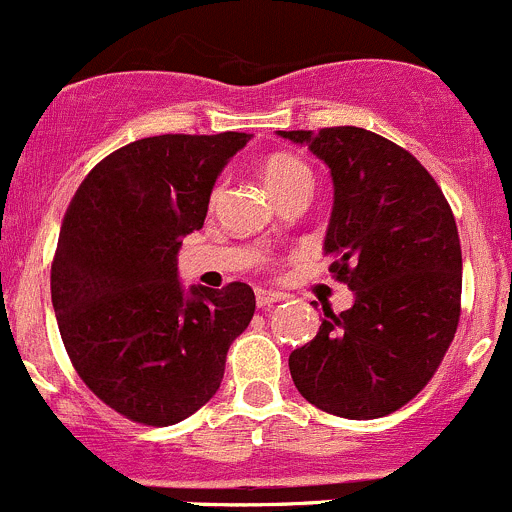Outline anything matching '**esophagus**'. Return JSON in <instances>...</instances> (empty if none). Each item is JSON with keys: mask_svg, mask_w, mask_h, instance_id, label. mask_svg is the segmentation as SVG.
I'll return each instance as SVG.
<instances>
[{"mask_svg": "<svg viewBox=\"0 0 512 512\" xmlns=\"http://www.w3.org/2000/svg\"><path fill=\"white\" fill-rule=\"evenodd\" d=\"M278 301H283L281 293L266 291V288H256V306L258 308H268V306H273V303H278Z\"/></svg>", "mask_w": 512, "mask_h": 512, "instance_id": "obj_1", "label": "esophagus"}]
</instances>
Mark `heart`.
Returning <instances> with one entry per match:
<instances>
[{"mask_svg":"<svg viewBox=\"0 0 512 512\" xmlns=\"http://www.w3.org/2000/svg\"><path fill=\"white\" fill-rule=\"evenodd\" d=\"M263 179H266L268 189L273 191L276 199L291 194L296 189H311L313 186V174L306 164H303L298 156L291 154H273L271 159H266L263 164ZM224 194V186H216L214 194H211V204L221 199Z\"/></svg>","mask_w":512,"mask_h":512,"instance_id":"1","label":"heart"}]
</instances>
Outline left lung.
<instances>
[{
  "label": "left lung",
  "mask_w": 512,
  "mask_h": 512,
  "mask_svg": "<svg viewBox=\"0 0 512 512\" xmlns=\"http://www.w3.org/2000/svg\"><path fill=\"white\" fill-rule=\"evenodd\" d=\"M331 169L328 271L356 301L323 308L316 338L288 356L298 393L371 421L406 406L438 371L460 321L458 226L443 191L403 146L358 129L278 131Z\"/></svg>",
  "instance_id": "1"
}]
</instances>
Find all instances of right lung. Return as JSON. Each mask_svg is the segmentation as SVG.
<instances>
[{
	"label": "right lung",
	"instance_id": "add662e5",
	"mask_svg": "<svg viewBox=\"0 0 512 512\" xmlns=\"http://www.w3.org/2000/svg\"><path fill=\"white\" fill-rule=\"evenodd\" d=\"M251 134H161L101 159L74 194L52 263L72 366L134 423L174 426L214 398L226 353L256 311L251 286L179 283L176 254Z\"/></svg>",
	"mask_w": 512,
	"mask_h": 512
}]
</instances>
